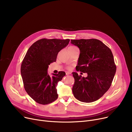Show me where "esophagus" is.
Here are the masks:
<instances>
[{"label": "esophagus", "instance_id": "obj_1", "mask_svg": "<svg viewBox=\"0 0 132 132\" xmlns=\"http://www.w3.org/2000/svg\"><path fill=\"white\" fill-rule=\"evenodd\" d=\"M66 75L71 74V73H70V72H66Z\"/></svg>", "mask_w": 132, "mask_h": 132}]
</instances>
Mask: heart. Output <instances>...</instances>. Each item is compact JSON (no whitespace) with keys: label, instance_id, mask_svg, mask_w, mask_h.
<instances>
[{"label":"heart","instance_id":"heart-1","mask_svg":"<svg viewBox=\"0 0 132 132\" xmlns=\"http://www.w3.org/2000/svg\"><path fill=\"white\" fill-rule=\"evenodd\" d=\"M76 49H78L77 47H76L75 46H69L68 47V51H72V50H76ZM68 70H70V69L71 68L70 67L67 68Z\"/></svg>","mask_w":132,"mask_h":132}]
</instances>
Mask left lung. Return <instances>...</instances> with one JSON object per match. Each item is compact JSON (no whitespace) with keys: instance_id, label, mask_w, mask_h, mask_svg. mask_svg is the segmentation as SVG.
Returning a JSON list of instances; mask_svg holds the SVG:
<instances>
[{"instance_id":"left-lung-1","label":"left lung","mask_w":132,"mask_h":132,"mask_svg":"<svg viewBox=\"0 0 132 132\" xmlns=\"http://www.w3.org/2000/svg\"><path fill=\"white\" fill-rule=\"evenodd\" d=\"M80 49L77 71L87 73L86 78L73 72L72 92L79 101L90 103L100 99L110 88L116 72L113 54L98 39H72Z\"/></svg>"}]
</instances>
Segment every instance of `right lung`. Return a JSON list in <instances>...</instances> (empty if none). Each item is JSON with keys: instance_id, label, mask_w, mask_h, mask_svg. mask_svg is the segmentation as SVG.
Listing matches in <instances>:
<instances>
[{"instance_id": "add662e5", "label": "right lung", "mask_w": 132, "mask_h": 132, "mask_svg": "<svg viewBox=\"0 0 132 132\" xmlns=\"http://www.w3.org/2000/svg\"><path fill=\"white\" fill-rule=\"evenodd\" d=\"M70 40L41 39L32 44L26 54L21 66L24 88L30 97L40 104H48L58 98L56 87L66 73L60 71L51 77L47 68Z\"/></svg>"}]
</instances>
